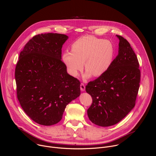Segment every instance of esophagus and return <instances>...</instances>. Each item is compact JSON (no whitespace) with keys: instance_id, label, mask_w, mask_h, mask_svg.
<instances>
[{"instance_id":"34e87169","label":"esophagus","mask_w":156,"mask_h":156,"mask_svg":"<svg viewBox=\"0 0 156 156\" xmlns=\"http://www.w3.org/2000/svg\"><path fill=\"white\" fill-rule=\"evenodd\" d=\"M80 89H81V90L82 91H84L85 90V85L84 84V83H81V84H80Z\"/></svg>"}]
</instances>
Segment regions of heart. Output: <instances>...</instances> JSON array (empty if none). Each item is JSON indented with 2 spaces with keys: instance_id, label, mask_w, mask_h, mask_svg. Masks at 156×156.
<instances>
[{
  "instance_id": "heart-1",
  "label": "heart",
  "mask_w": 156,
  "mask_h": 156,
  "mask_svg": "<svg viewBox=\"0 0 156 156\" xmlns=\"http://www.w3.org/2000/svg\"><path fill=\"white\" fill-rule=\"evenodd\" d=\"M71 51L65 52L62 59L69 72L74 76L83 69V63L87 76L103 75L112 64L114 55L112 42L92 36L77 39L72 44Z\"/></svg>"
}]
</instances>
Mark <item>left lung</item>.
<instances>
[{
    "label": "left lung",
    "instance_id": "obj_1",
    "mask_svg": "<svg viewBox=\"0 0 156 156\" xmlns=\"http://www.w3.org/2000/svg\"><path fill=\"white\" fill-rule=\"evenodd\" d=\"M119 37L118 55L108 69L86 86L93 102L87 115L94 124L109 126L120 122L135 107L141 72L138 58L123 37Z\"/></svg>",
    "mask_w": 156,
    "mask_h": 156
}]
</instances>
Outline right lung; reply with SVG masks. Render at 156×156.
Wrapping results in <instances>:
<instances>
[{
  "label": "right lung",
  "mask_w": 156,
  "mask_h": 156,
  "mask_svg": "<svg viewBox=\"0 0 156 156\" xmlns=\"http://www.w3.org/2000/svg\"><path fill=\"white\" fill-rule=\"evenodd\" d=\"M68 36L45 33L33 37L21 51L15 76L19 102L38 124L59 122L69 102L80 94V82L66 72L62 48Z\"/></svg>",
  "instance_id": "1"
}]
</instances>
